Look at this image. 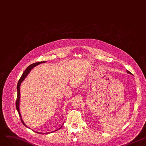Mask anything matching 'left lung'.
I'll return each instance as SVG.
<instances>
[{
	"instance_id": "1",
	"label": "left lung",
	"mask_w": 146,
	"mask_h": 146,
	"mask_svg": "<svg viewBox=\"0 0 146 146\" xmlns=\"http://www.w3.org/2000/svg\"><path fill=\"white\" fill-rule=\"evenodd\" d=\"M127 73H129V74H131V73L130 72H129L128 70H127Z\"/></svg>"
}]
</instances>
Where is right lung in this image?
Returning <instances> with one entry per match:
<instances>
[{"label":"right lung","mask_w":146,"mask_h":146,"mask_svg":"<svg viewBox=\"0 0 146 146\" xmlns=\"http://www.w3.org/2000/svg\"><path fill=\"white\" fill-rule=\"evenodd\" d=\"M44 62H46V61H41V62H35V63H34V64H32L31 65H30L29 66H28V67H27V68L25 70V71L23 73V74H22V75H21V78H20V79H19V82H18V84H17V100H16V103H15V106H16V109H17V111H18V113H19V116H20V119H21V122H22V123L23 124V125L26 127H28V126H27L25 124V123H24V121H23V120H22V118H21V114H20V85H21V83L22 82L23 80H25V79L26 78V77L28 76V74H29V73L30 72V71L34 67H35V66H38V65H39L40 64H41V63H44ZM62 126L60 127V128H59L58 129H61V127H62ZM38 133H41V132H37ZM50 132H48V133H49Z\"/></svg>","instance_id":"obj_1"}]
</instances>
